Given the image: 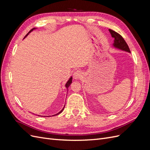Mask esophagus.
<instances>
[{
	"label": "esophagus",
	"mask_w": 150,
	"mask_h": 150,
	"mask_svg": "<svg viewBox=\"0 0 150 150\" xmlns=\"http://www.w3.org/2000/svg\"><path fill=\"white\" fill-rule=\"evenodd\" d=\"M82 74H83L82 72H81L79 70H78V71H76L74 72L73 77H74V78L76 79H80L81 77H82Z\"/></svg>",
	"instance_id": "obj_1"
}]
</instances>
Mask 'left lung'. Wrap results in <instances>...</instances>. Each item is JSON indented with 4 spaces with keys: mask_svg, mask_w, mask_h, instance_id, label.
Segmentation results:
<instances>
[{
    "mask_svg": "<svg viewBox=\"0 0 150 150\" xmlns=\"http://www.w3.org/2000/svg\"><path fill=\"white\" fill-rule=\"evenodd\" d=\"M109 30H110L112 37L113 38H115V42L114 44H113V46L115 47L130 52L129 48L125 39H123V38H122L120 34L116 33V32L114 30H112L111 29H109Z\"/></svg>",
    "mask_w": 150,
    "mask_h": 150,
    "instance_id": "1",
    "label": "left lung"
}]
</instances>
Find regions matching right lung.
<instances>
[{
  "mask_svg": "<svg viewBox=\"0 0 150 150\" xmlns=\"http://www.w3.org/2000/svg\"><path fill=\"white\" fill-rule=\"evenodd\" d=\"M34 29H34H31V30H30V31L29 32V33H30V32H31L32 30H33ZM29 33H28V34H27V35H26L25 36H27V35H28L29 34ZM71 83H72V78H70V79H69V81H67V83L66 84V88L67 89V90H68V88H69V86H70V84H71ZM64 107L62 108V110H61V111H60L59 112H58V113H57V114H56V115H59V114H60V113H61V112H62V111H63V110H64ZM55 115H53V116H55Z\"/></svg>",
  "mask_w": 150,
  "mask_h": 150,
  "instance_id": "right-lung-1",
  "label": "right lung"
}]
</instances>
